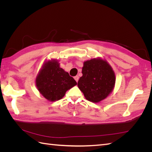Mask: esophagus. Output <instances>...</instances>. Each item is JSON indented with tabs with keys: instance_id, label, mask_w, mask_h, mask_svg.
<instances>
[{
	"instance_id": "esophagus-1",
	"label": "esophagus",
	"mask_w": 152,
	"mask_h": 152,
	"mask_svg": "<svg viewBox=\"0 0 152 152\" xmlns=\"http://www.w3.org/2000/svg\"><path fill=\"white\" fill-rule=\"evenodd\" d=\"M79 76H75V77H74V79L76 80V82H78V80H79Z\"/></svg>"
}]
</instances>
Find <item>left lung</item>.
<instances>
[{
	"instance_id": "8db88e82",
	"label": "left lung",
	"mask_w": 152,
	"mask_h": 152,
	"mask_svg": "<svg viewBox=\"0 0 152 152\" xmlns=\"http://www.w3.org/2000/svg\"><path fill=\"white\" fill-rule=\"evenodd\" d=\"M82 73L77 86L87 100L99 103L113 91L115 75L105 59L98 58L84 61Z\"/></svg>"
}]
</instances>
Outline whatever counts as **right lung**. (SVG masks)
Masks as SVG:
<instances>
[{
    "instance_id": "right-lung-1",
    "label": "right lung",
    "mask_w": 152,
    "mask_h": 152,
    "mask_svg": "<svg viewBox=\"0 0 152 152\" xmlns=\"http://www.w3.org/2000/svg\"><path fill=\"white\" fill-rule=\"evenodd\" d=\"M37 88L49 102L63 98L66 92L77 84L72 77L59 66L56 59L45 61L35 79Z\"/></svg>"
}]
</instances>
